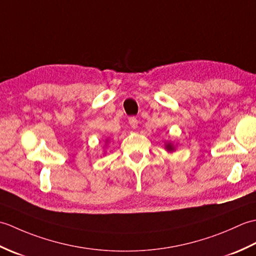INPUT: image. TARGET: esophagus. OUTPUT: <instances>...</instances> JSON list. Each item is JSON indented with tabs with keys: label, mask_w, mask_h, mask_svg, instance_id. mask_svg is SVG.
I'll list each match as a JSON object with an SVG mask.
<instances>
[{
	"label": "esophagus",
	"mask_w": 256,
	"mask_h": 256,
	"mask_svg": "<svg viewBox=\"0 0 256 256\" xmlns=\"http://www.w3.org/2000/svg\"><path fill=\"white\" fill-rule=\"evenodd\" d=\"M128 123H130V125H131L132 128H138V121L136 118L132 116V118H128Z\"/></svg>",
	"instance_id": "1"
}]
</instances>
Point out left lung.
Segmentation results:
<instances>
[{
	"label": "left lung",
	"instance_id": "8db88e82",
	"mask_svg": "<svg viewBox=\"0 0 256 256\" xmlns=\"http://www.w3.org/2000/svg\"><path fill=\"white\" fill-rule=\"evenodd\" d=\"M165 150L168 152V153H172V152H175L176 146L174 145L170 140H167V142H165Z\"/></svg>",
	"mask_w": 256,
	"mask_h": 256
}]
</instances>
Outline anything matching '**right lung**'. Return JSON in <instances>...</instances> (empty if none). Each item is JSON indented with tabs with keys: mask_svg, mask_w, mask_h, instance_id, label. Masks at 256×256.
<instances>
[{
	"mask_svg": "<svg viewBox=\"0 0 256 256\" xmlns=\"http://www.w3.org/2000/svg\"><path fill=\"white\" fill-rule=\"evenodd\" d=\"M108 144V138H106V143H104V145L106 146Z\"/></svg>",
	"mask_w": 256,
	"mask_h": 256,
	"instance_id": "right-lung-1",
	"label": "right lung"
}]
</instances>
